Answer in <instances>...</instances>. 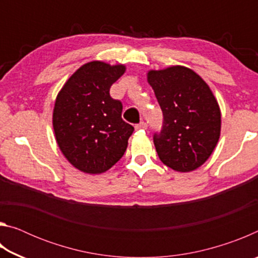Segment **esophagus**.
Segmentation results:
<instances>
[{
	"mask_svg": "<svg viewBox=\"0 0 258 258\" xmlns=\"http://www.w3.org/2000/svg\"><path fill=\"white\" fill-rule=\"evenodd\" d=\"M135 130H142V128H147V124L145 123V121H140L139 124H137L134 126Z\"/></svg>",
	"mask_w": 258,
	"mask_h": 258,
	"instance_id": "34e87169",
	"label": "esophagus"
}]
</instances>
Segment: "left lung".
Returning a JSON list of instances; mask_svg holds the SVG:
<instances>
[{
	"mask_svg": "<svg viewBox=\"0 0 258 258\" xmlns=\"http://www.w3.org/2000/svg\"><path fill=\"white\" fill-rule=\"evenodd\" d=\"M147 77L164 115L163 130L154 135L159 159L176 172L195 171L220 139L221 110L215 97L190 68L149 71Z\"/></svg>",
	"mask_w": 258,
	"mask_h": 258,
	"instance_id": "1",
	"label": "left lung"
}]
</instances>
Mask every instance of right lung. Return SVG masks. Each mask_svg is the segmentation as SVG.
Instances as JSON below:
<instances>
[{
  "label": "right lung",
  "mask_w": 258,
  "mask_h": 258,
  "mask_svg": "<svg viewBox=\"0 0 258 258\" xmlns=\"http://www.w3.org/2000/svg\"><path fill=\"white\" fill-rule=\"evenodd\" d=\"M125 71L124 64L91 61L78 68L56 95L52 117L56 143L83 173H104L127 148L134 127L121 119L123 104L109 93Z\"/></svg>",
  "instance_id": "obj_1"
}]
</instances>
